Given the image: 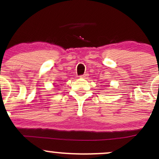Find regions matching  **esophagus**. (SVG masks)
I'll list each match as a JSON object with an SVG mask.
<instances>
[{
	"label": "esophagus",
	"instance_id": "esophagus-1",
	"mask_svg": "<svg viewBox=\"0 0 159 159\" xmlns=\"http://www.w3.org/2000/svg\"><path fill=\"white\" fill-rule=\"evenodd\" d=\"M88 76H89V75H88V74H87V73H85V74H84L83 75H81V78H84V79H86V78H88Z\"/></svg>",
	"mask_w": 159,
	"mask_h": 159
}]
</instances>
